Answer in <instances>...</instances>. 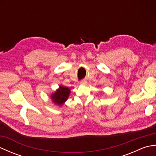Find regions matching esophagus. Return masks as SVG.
<instances>
[{"instance_id": "1", "label": "esophagus", "mask_w": 156, "mask_h": 156, "mask_svg": "<svg viewBox=\"0 0 156 156\" xmlns=\"http://www.w3.org/2000/svg\"><path fill=\"white\" fill-rule=\"evenodd\" d=\"M80 84H82V85H86V84H87V81H86V80H82L80 82Z\"/></svg>"}]
</instances>
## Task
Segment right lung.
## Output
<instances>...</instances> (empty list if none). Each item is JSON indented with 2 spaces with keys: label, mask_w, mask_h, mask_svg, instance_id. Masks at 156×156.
<instances>
[{
  "label": "right lung",
  "mask_w": 156,
  "mask_h": 156,
  "mask_svg": "<svg viewBox=\"0 0 156 156\" xmlns=\"http://www.w3.org/2000/svg\"><path fill=\"white\" fill-rule=\"evenodd\" d=\"M69 89L67 87H59L57 91L51 96V98L55 104L62 105L67 100L69 94Z\"/></svg>",
  "instance_id": "1"
}]
</instances>
